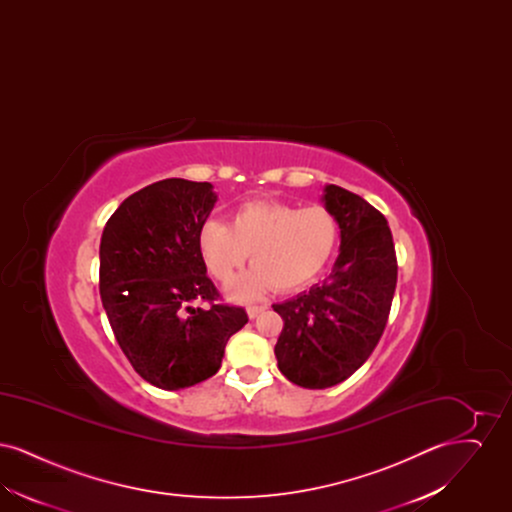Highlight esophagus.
Instances as JSON below:
<instances>
[{
	"mask_svg": "<svg viewBox=\"0 0 512 512\" xmlns=\"http://www.w3.org/2000/svg\"><path fill=\"white\" fill-rule=\"evenodd\" d=\"M263 311H267V305H249L247 307V317L257 318Z\"/></svg>",
	"mask_w": 512,
	"mask_h": 512,
	"instance_id": "34e87169",
	"label": "esophagus"
}]
</instances>
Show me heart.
Returning <instances> with one entry per match:
<instances>
[{"label":"heart","mask_w":512,"mask_h":512,"mask_svg":"<svg viewBox=\"0 0 512 512\" xmlns=\"http://www.w3.org/2000/svg\"><path fill=\"white\" fill-rule=\"evenodd\" d=\"M340 242L336 215L322 207H295L259 199L234 209L228 226L207 220L197 232V251L209 274L230 282L249 253L253 267L245 270L226 293L234 301H253L276 288L293 292L328 267Z\"/></svg>","instance_id":"heart-1"}]
</instances>
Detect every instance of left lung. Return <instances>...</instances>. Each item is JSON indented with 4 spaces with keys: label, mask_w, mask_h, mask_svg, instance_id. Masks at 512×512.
Masks as SVG:
<instances>
[{
    "label": "left lung",
    "mask_w": 512,
    "mask_h": 512,
    "mask_svg": "<svg viewBox=\"0 0 512 512\" xmlns=\"http://www.w3.org/2000/svg\"><path fill=\"white\" fill-rule=\"evenodd\" d=\"M322 203L340 224V255L330 276L309 292L272 305L284 320L274 355L301 388L324 390L347 380L382 338L397 284V259L386 217L361 195L324 186Z\"/></svg>",
    "instance_id": "left-lung-1"
}]
</instances>
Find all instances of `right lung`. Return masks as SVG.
Segmentation results:
<instances>
[{"label":"right lung","instance_id":"right-lung-1","mask_svg":"<svg viewBox=\"0 0 512 512\" xmlns=\"http://www.w3.org/2000/svg\"><path fill=\"white\" fill-rule=\"evenodd\" d=\"M215 203L213 184L167 178L126 197L101 234L103 309L130 365L161 390L217 374L230 336L247 322L242 307L217 301L197 251Z\"/></svg>","mask_w":512,"mask_h":512}]
</instances>
